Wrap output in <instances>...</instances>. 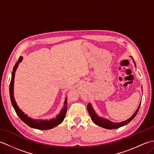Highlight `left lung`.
Returning a JSON list of instances; mask_svg holds the SVG:
<instances>
[{
  "label": "left lung",
  "mask_w": 154,
  "mask_h": 154,
  "mask_svg": "<svg viewBox=\"0 0 154 154\" xmlns=\"http://www.w3.org/2000/svg\"><path fill=\"white\" fill-rule=\"evenodd\" d=\"M140 104H140L138 108L137 109L136 112H134V114H133L132 116L130 117V119H128L127 120L123 121V122H119V123L112 122L109 120L104 119H103V118L99 117L96 114V112H94V110H93V107H92V106H91V104L90 103L87 105V110H88V112H89V114L91 116V120H92L93 122L97 124V125L99 126L100 127L104 128H106V129H116V128H120V127H122L124 125H126V124H127L128 123H129L130 121H131L134 119V118L136 116V115L137 114V113H138V110H139Z\"/></svg>",
  "instance_id": "1"
}]
</instances>
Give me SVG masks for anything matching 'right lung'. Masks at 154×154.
I'll return each mask as SVG.
<instances>
[{"label":"right lung","instance_id":"obj_1","mask_svg":"<svg viewBox=\"0 0 154 154\" xmlns=\"http://www.w3.org/2000/svg\"><path fill=\"white\" fill-rule=\"evenodd\" d=\"M22 57L20 56L19 57L18 61L16 62L15 65L13 68V71L12 72V78L11 81V83H10V87H9V91H10V97H11V103L13 107L16 111L17 115L19 116L20 119L23 122L27 124L31 128H34L35 129L38 130H49L51 128H53L54 127L56 126L59 124H61L63 120L65 119V114H66L67 109V98L65 99V103H64V106L63 109H62L61 110L60 113L58 114L57 116L56 117L55 119H51L50 120H33L30 119V117H28L26 114H25L22 111L19 109V107L17 106V104H16L14 95H13V91H14V75H15V71L17 69L18 64L20 63L22 60Z\"/></svg>","mask_w":154,"mask_h":154}]
</instances>
